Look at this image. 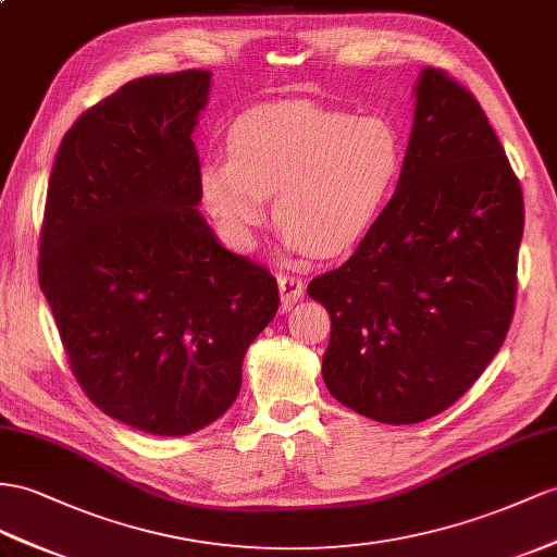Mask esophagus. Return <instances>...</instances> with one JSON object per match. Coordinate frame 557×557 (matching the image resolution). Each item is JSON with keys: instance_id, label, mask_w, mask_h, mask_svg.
I'll return each instance as SVG.
<instances>
[{"instance_id": "34e87169", "label": "esophagus", "mask_w": 557, "mask_h": 557, "mask_svg": "<svg viewBox=\"0 0 557 557\" xmlns=\"http://www.w3.org/2000/svg\"><path fill=\"white\" fill-rule=\"evenodd\" d=\"M280 298H282V310H289L298 298L304 296V280L296 275H280Z\"/></svg>"}]
</instances>
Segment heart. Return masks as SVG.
Wrapping results in <instances>:
<instances>
[{
	"label": "heart",
	"mask_w": 557,
	"mask_h": 557,
	"mask_svg": "<svg viewBox=\"0 0 557 557\" xmlns=\"http://www.w3.org/2000/svg\"><path fill=\"white\" fill-rule=\"evenodd\" d=\"M403 166V143L376 117L308 101L247 110L227 157L199 169V195L227 233L247 242L275 195V221L296 251L338 256L379 221Z\"/></svg>",
	"instance_id": "heart-1"
}]
</instances>
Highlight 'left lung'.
<instances>
[{
    "label": "left lung",
    "mask_w": 557,
    "mask_h": 557,
    "mask_svg": "<svg viewBox=\"0 0 557 557\" xmlns=\"http://www.w3.org/2000/svg\"><path fill=\"white\" fill-rule=\"evenodd\" d=\"M414 96L391 202L344 265L308 284L332 315L326 388L395 425L445 411L494 360L524 225L520 181L475 96L435 67Z\"/></svg>",
    "instance_id": "obj_1"
}]
</instances>
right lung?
I'll return each mask as SVG.
<instances>
[{
  "label": "right lung",
  "instance_id": "right-lung-1",
  "mask_svg": "<svg viewBox=\"0 0 557 557\" xmlns=\"http://www.w3.org/2000/svg\"><path fill=\"white\" fill-rule=\"evenodd\" d=\"M209 70L148 75L63 140L39 233V287L70 369L103 414L190 435L235 403L242 360L280 306L268 268L227 251L199 199L193 129Z\"/></svg>",
  "mask_w": 557,
  "mask_h": 557
}]
</instances>
